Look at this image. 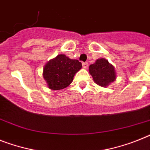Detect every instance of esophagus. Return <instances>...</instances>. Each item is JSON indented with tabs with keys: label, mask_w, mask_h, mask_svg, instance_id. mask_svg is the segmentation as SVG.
Instances as JSON below:
<instances>
[{
	"label": "esophagus",
	"mask_w": 150,
	"mask_h": 150,
	"mask_svg": "<svg viewBox=\"0 0 150 150\" xmlns=\"http://www.w3.org/2000/svg\"><path fill=\"white\" fill-rule=\"evenodd\" d=\"M82 66L84 69H87V68H88V62H83Z\"/></svg>",
	"instance_id": "34e87169"
}]
</instances>
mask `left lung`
<instances>
[{
	"mask_svg": "<svg viewBox=\"0 0 150 150\" xmlns=\"http://www.w3.org/2000/svg\"><path fill=\"white\" fill-rule=\"evenodd\" d=\"M89 72L94 82L100 86L106 87L116 79L114 66L104 59H98L89 66Z\"/></svg>",
	"mask_w": 150,
	"mask_h": 150,
	"instance_id": "obj_1",
	"label": "left lung"
}]
</instances>
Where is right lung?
Listing matches in <instances>:
<instances>
[{
    "mask_svg": "<svg viewBox=\"0 0 150 150\" xmlns=\"http://www.w3.org/2000/svg\"><path fill=\"white\" fill-rule=\"evenodd\" d=\"M81 69L79 60L71 59L65 55H59L46 63L43 69V78L52 90H60L69 85L73 77Z\"/></svg>",
    "mask_w": 150,
    "mask_h": 150,
    "instance_id": "add662e5",
    "label": "right lung"
}]
</instances>
